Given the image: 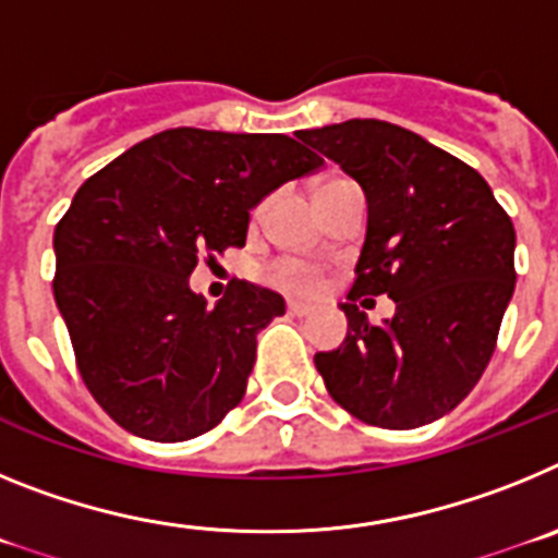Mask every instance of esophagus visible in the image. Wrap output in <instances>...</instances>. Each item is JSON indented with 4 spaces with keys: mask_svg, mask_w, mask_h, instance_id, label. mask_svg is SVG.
<instances>
[{
    "mask_svg": "<svg viewBox=\"0 0 558 558\" xmlns=\"http://www.w3.org/2000/svg\"><path fill=\"white\" fill-rule=\"evenodd\" d=\"M313 304H307V302H299V299H290L288 302V313L290 315H299V318H304V315H310L313 313Z\"/></svg>",
    "mask_w": 558,
    "mask_h": 558,
    "instance_id": "obj_1",
    "label": "esophagus"
}]
</instances>
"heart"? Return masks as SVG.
<instances>
[{
	"mask_svg": "<svg viewBox=\"0 0 558 558\" xmlns=\"http://www.w3.org/2000/svg\"><path fill=\"white\" fill-rule=\"evenodd\" d=\"M270 279L284 284V288L307 290L315 284V270L307 263H299V259H282V263H276L270 268Z\"/></svg>",
	"mask_w": 558,
	"mask_h": 558,
	"instance_id": "b5f03b06",
	"label": "heart"
}]
</instances>
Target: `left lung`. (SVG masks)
Returning a JSON list of instances; mask_svg holds the SVG:
<instances>
[{
	"label": "left lung",
	"instance_id": "8db88e82",
	"mask_svg": "<svg viewBox=\"0 0 558 558\" xmlns=\"http://www.w3.org/2000/svg\"><path fill=\"white\" fill-rule=\"evenodd\" d=\"M366 195L368 223L338 349L315 354L327 391L360 422L430 425L475 388L514 293V226L477 170L408 128L349 120L299 131ZM386 292L374 328L351 302Z\"/></svg>",
	"mask_w": 558,
	"mask_h": 558
}]
</instances>
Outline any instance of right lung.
Wrapping results in <instances>:
<instances>
[{
  "label": "right lung",
  "instance_id": "right-lung-1",
  "mask_svg": "<svg viewBox=\"0 0 558 558\" xmlns=\"http://www.w3.org/2000/svg\"><path fill=\"white\" fill-rule=\"evenodd\" d=\"M322 165L284 133L172 128L77 190L52 236V290L83 383L117 425L186 441L243 399L256 332L284 299L234 282L209 307L190 274L201 254L245 245L248 211Z\"/></svg>",
  "mask_w": 558,
  "mask_h": 558
}]
</instances>
